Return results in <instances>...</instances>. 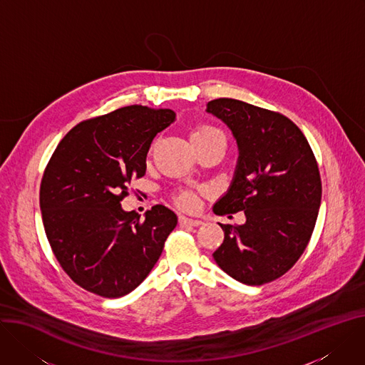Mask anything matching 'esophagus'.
Wrapping results in <instances>:
<instances>
[{
  "mask_svg": "<svg viewBox=\"0 0 365 365\" xmlns=\"http://www.w3.org/2000/svg\"><path fill=\"white\" fill-rule=\"evenodd\" d=\"M179 222H180V224H185V225H192V227H197V225L202 224L201 220L189 218V217H185V215H180V217H179Z\"/></svg>",
  "mask_w": 365,
  "mask_h": 365,
  "instance_id": "34e87169",
  "label": "esophagus"
}]
</instances>
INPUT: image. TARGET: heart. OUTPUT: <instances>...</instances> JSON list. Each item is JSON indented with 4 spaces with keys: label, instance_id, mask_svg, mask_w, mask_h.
<instances>
[{
    "label": "heart",
    "instance_id": "b5f03b06",
    "mask_svg": "<svg viewBox=\"0 0 365 365\" xmlns=\"http://www.w3.org/2000/svg\"><path fill=\"white\" fill-rule=\"evenodd\" d=\"M218 135H222V134L215 126L202 125V126H197L192 132L190 138H192V141H196V140H207V138H212V137H218ZM176 204L182 208L192 210L196 205V197L192 192H182L176 196Z\"/></svg>",
    "mask_w": 365,
    "mask_h": 365
}]
</instances>
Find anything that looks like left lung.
I'll use <instances>...</instances> for the list:
<instances>
[{
    "instance_id": "left-lung-1",
    "label": "left lung",
    "mask_w": 365,
    "mask_h": 365,
    "mask_svg": "<svg viewBox=\"0 0 365 365\" xmlns=\"http://www.w3.org/2000/svg\"><path fill=\"white\" fill-rule=\"evenodd\" d=\"M207 110L239 145L233 183L214 212L246 215L242 225L220 224L224 242L214 260L239 282L268 284L294 267L313 235L322 201L316 157L302 129L279 112L225 97Z\"/></svg>"
}]
</instances>
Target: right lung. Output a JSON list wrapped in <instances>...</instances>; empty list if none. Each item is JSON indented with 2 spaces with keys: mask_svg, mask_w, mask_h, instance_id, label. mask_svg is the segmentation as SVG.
<instances>
[{
  "mask_svg": "<svg viewBox=\"0 0 365 365\" xmlns=\"http://www.w3.org/2000/svg\"><path fill=\"white\" fill-rule=\"evenodd\" d=\"M170 109L132 105L77 123L55 148L41 182V211L51 249L81 288L123 297L151 272L176 214L154 205L145 220L120 201L145 175L154 137L175 120Z\"/></svg>",
  "mask_w": 365,
  "mask_h": 365,
  "instance_id": "add662e5",
  "label": "right lung"
}]
</instances>
